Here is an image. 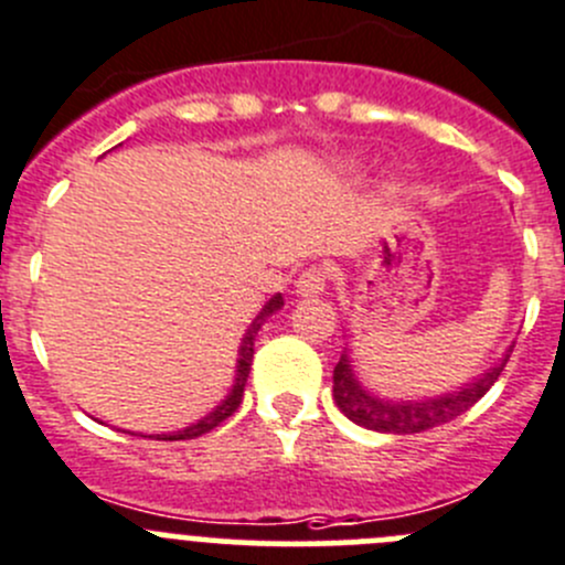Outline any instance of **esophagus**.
Masks as SVG:
<instances>
[{"mask_svg": "<svg viewBox=\"0 0 565 565\" xmlns=\"http://www.w3.org/2000/svg\"><path fill=\"white\" fill-rule=\"evenodd\" d=\"M328 287V276L322 267H309V270H303L298 276V281H295V292L300 295V298H320L322 292H326Z\"/></svg>", "mask_w": 565, "mask_h": 565, "instance_id": "34e87169", "label": "esophagus"}]
</instances>
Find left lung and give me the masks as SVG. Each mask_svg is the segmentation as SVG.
Masks as SVG:
<instances>
[{
    "label": "left lung",
    "instance_id": "1",
    "mask_svg": "<svg viewBox=\"0 0 565 565\" xmlns=\"http://www.w3.org/2000/svg\"><path fill=\"white\" fill-rule=\"evenodd\" d=\"M513 344L508 353L502 355L500 364L486 370L483 375L475 381L463 383L456 392L439 394V397H425V399H386L372 394L370 388L361 386L359 375L353 372L348 350L342 353L339 364L333 366V399H337L339 411L348 416L350 422L361 425L366 430H377V434H422V430L439 428L445 422L456 419L463 411L472 408L486 392L497 383L502 366L511 359Z\"/></svg>",
    "mask_w": 565,
    "mask_h": 565
}]
</instances>
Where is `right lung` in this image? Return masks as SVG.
Listing matches in <instances>:
<instances>
[{
	"label": "right lung",
	"mask_w": 565,
	"mask_h": 565,
	"mask_svg": "<svg viewBox=\"0 0 565 565\" xmlns=\"http://www.w3.org/2000/svg\"><path fill=\"white\" fill-rule=\"evenodd\" d=\"M281 306H284L281 292H276L270 300H267L265 306H262V311L254 317V322H250V326H248V331H245V337H243V344H239V359H237V372H234V383H232V388H228L226 397H223L221 403H217L215 408L210 411V414L201 416L199 422H193V425H188V428L173 430V434H157V436H149V439H160V441L195 439V436L210 434L212 428H217V425H221L223 419H228V416H232L234 411L239 408V403H243L245 381H248V372H250V361H254L256 333H259V328L265 326L267 317L276 315V311L281 309Z\"/></svg>",
	"instance_id": "right-lung-1"
}]
</instances>
